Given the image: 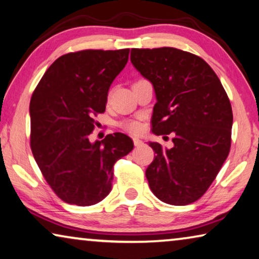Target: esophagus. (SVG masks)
<instances>
[{"mask_svg":"<svg viewBox=\"0 0 259 259\" xmlns=\"http://www.w3.org/2000/svg\"><path fill=\"white\" fill-rule=\"evenodd\" d=\"M134 144L136 146H140V145L143 144V141L140 140V138H137V137H134Z\"/></svg>","mask_w":259,"mask_h":259,"instance_id":"1","label":"esophagus"}]
</instances>
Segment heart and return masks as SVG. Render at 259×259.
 <instances>
[{
  "instance_id": "b5f03b06",
  "label": "heart",
  "mask_w": 259,
  "mask_h": 259,
  "mask_svg": "<svg viewBox=\"0 0 259 259\" xmlns=\"http://www.w3.org/2000/svg\"><path fill=\"white\" fill-rule=\"evenodd\" d=\"M122 126L126 131H129V133H133V134H137L142 128L141 123L137 122V121H126V122L123 123Z\"/></svg>"
}]
</instances>
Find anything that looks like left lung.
<instances>
[{"label":"left lung","instance_id":"obj_1","mask_svg":"<svg viewBox=\"0 0 259 259\" xmlns=\"http://www.w3.org/2000/svg\"><path fill=\"white\" fill-rule=\"evenodd\" d=\"M130 60L152 83V133L173 134V146L150 143L149 186L160 201L185 206L201 198L227 159L233 110L215 72L201 58L175 48L133 49Z\"/></svg>","mask_w":259,"mask_h":259}]
</instances>
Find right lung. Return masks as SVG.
I'll list each match as a JSON object with an SVG mask.
<instances>
[{"mask_svg":"<svg viewBox=\"0 0 259 259\" xmlns=\"http://www.w3.org/2000/svg\"><path fill=\"white\" fill-rule=\"evenodd\" d=\"M129 51L84 50L61 56L33 92L31 150L45 180L65 202L92 206L105 199L114 164L134 149L133 140L121 133L94 143L88 138Z\"/></svg>","mask_w":259,"mask_h":259,"instance_id":"obj_1","label":"right lung"}]
</instances>
